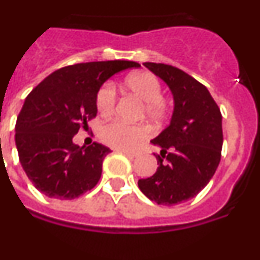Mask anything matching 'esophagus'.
Wrapping results in <instances>:
<instances>
[{"mask_svg":"<svg viewBox=\"0 0 260 260\" xmlns=\"http://www.w3.org/2000/svg\"><path fill=\"white\" fill-rule=\"evenodd\" d=\"M120 152L122 153H124L125 156H128V157H136V156H137V153H135V152H131V151H125V150H122L120 151Z\"/></svg>","mask_w":260,"mask_h":260,"instance_id":"34e87169","label":"esophagus"}]
</instances>
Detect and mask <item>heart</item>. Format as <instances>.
<instances>
[{"label": "heart", "instance_id": "obj_1", "mask_svg": "<svg viewBox=\"0 0 260 260\" xmlns=\"http://www.w3.org/2000/svg\"><path fill=\"white\" fill-rule=\"evenodd\" d=\"M125 89L143 103L142 117L150 122L161 123L166 119L169 107L161 98L160 81L150 72H136L123 82ZM115 89L112 84L100 87L96 95L98 112L107 117L114 110ZM148 131L143 125H131L122 120H113L102 128L103 142L117 150H135L147 138Z\"/></svg>", "mask_w": 260, "mask_h": 260}]
</instances>
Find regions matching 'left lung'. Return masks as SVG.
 I'll use <instances>...</instances> for the list:
<instances>
[{"instance_id": "obj_1", "label": "left lung", "mask_w": 260, "mask_h": 260, "mask_svg": "<svg viewBox=\"0 0 260 260\" xmlns=\"http://www.w3.org/2000/svg\"><path fill=\"white\" fill-rule=\"evenodd\" d=\"M170 90V124L151 141L161 148L157 170L140 179L138 188L157 205L174 206L196 197L208 184L221 160L222 115L207 87L176 67L145 62Z\"/></svg>"}]
</instances>
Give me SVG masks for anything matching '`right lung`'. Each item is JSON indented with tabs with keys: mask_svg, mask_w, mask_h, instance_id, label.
<instances>
[{
	"mask_svg": "<svg viewBox=\"0 0 260 260\" xmlns=\"http://www.w3.org/2000/svg\"><path fill=\"white\" fill-rule=\"evenodd\" d=\"M131 60L79 63L45 77L25 99L16 120L20 164L35 188L49 198L75 200L94 188L110 150L94 142L80 147L74 136L96 117V95Z\"/></svg>",
	"mask_w": 260,
	"mask_h": 260,
	"instance_id": "add662e5",
	"label": "right lung"
}]
</instances>
